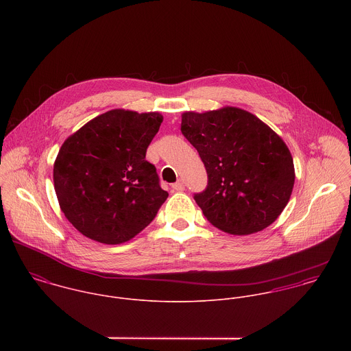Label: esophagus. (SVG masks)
I'll return each mask as SVG.
<instances>
[{"label":"esophagus","mask_w":351,"mask_h":351,"mask_svg":"<svg viewBox=\"0 0 351 351\" xmlns=\"http://www.w3.org/2000/svg\"><path fill=\"white\" fill-rule=\"evenodd\" d=\"M171 188H173L174 191H177V192H182V191L185 189L184 181H182V180H178L176 184H173V185H171Z\"/></svg>","instance_id":"esophagus-1"}]
</instances>
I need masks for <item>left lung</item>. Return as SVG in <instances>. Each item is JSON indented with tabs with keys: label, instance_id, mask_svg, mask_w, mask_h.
Returning <instances> with one entry per match:
<instances>
[{
	"label": "left lung",
	"instance_id": "obj_1",
	"mask_svg": "<svg viewBox=\"0 0 351 351\" xmlns=\"http://www.w3.org/2000/svg\"><path fill=\"white\" fill-rule=\"evenodd\" d=\"M181 132L208 174V185L195 200L209 223L228 234L249 235L281 215L292 195L295 166L269 125L247 110L226 106L185 112Z\"/></svg>",
	"mask_w": 351,
	"mask_h": 351
}]
</instances>
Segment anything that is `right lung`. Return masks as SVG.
Wrapping results in <instances>:
<instances>
[{"label": "right lung", "mask_w": 351, "mask_h": 351, "mask_svg": "<svg viewBox=\"0 0 351 351\" xmlns=\"http://www.w3.org/2000/svg\"><path fill=\"white\" fill-rule=\"evenodd\" d=\"M163 117L113 109L69 136L53 163V186L67 220L85 237L120 245L145 230L169 193L146 151Z\"/></svg>", "instance_id": "obj_1"}]
</instances>
